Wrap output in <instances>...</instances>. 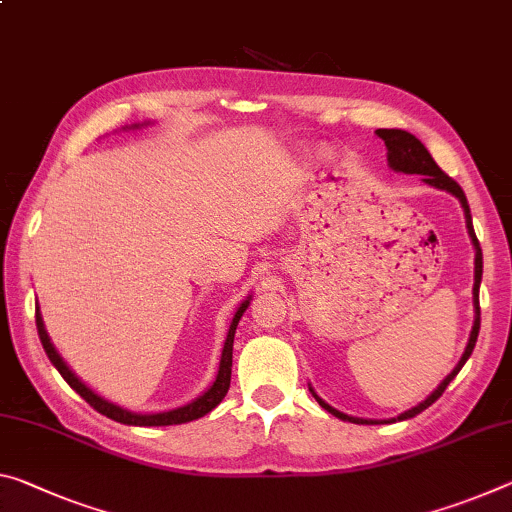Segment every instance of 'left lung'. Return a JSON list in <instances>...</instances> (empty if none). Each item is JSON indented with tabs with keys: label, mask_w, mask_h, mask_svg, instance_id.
<instances>
[{
	"label": "left lung",
	"mask_w": 512,
	"mask_h": 512,
	"mask_svg": "<svg viewBox=\"0 0 512 512\" xmlns=\"http://www.w3.org/2000/svg\"><path fill=\"white\" fill-rule=\"evenodd\" d=\"M376 134L380 139L385 141V148H387V164L396 173H405V175H421L424 177L426 184L435 186V189H442L446 193H451V196H456L462 205V212H465V223H467V232H469V239L474 243V250H476V257H474V326L472 332H469V339H467V346H465V353H462V358L458 360L456 367L453 371L446 376L440 385H437L431 394L426 396L424 401L417 403L415 408L401 412L399 417L394 419H362V417H351V415H344V412H339L337 408H332L326 401L321 399L319 394L314 392L310 387V392L323 410H328L330 415H335L337 419L342 421H351V424H392V421H405V419H412L417 417L419 412H424L428 405H433L437 399H440L442 392L446 389V385L451 383L453 378L458 376V371L465 367V362L469 360V355H472L474 346H476V339H478V330H481V307H478V287H481V278H483V253H481V243L476 239V232H474V225H472V212H469V202L465 198V191L460 189L458 182H453L449 175L444 173V170L435 164V159L431 157V152L426 150V145L421 143L415 134L405 132V129H376Z\"/></svg>",
	"instance_id": "8db88e82"
}]
</instances>
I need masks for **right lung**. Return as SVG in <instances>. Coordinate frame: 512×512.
Instances as JSON below:
<instances>
[{"label":"right lung","instance_id":"obj_1","mask_svg":"<svg viewBox=\"0 0 512 512\" xmlns=\"http://www.w3.org/2000/svg\"><path fill=\"white\" fill-rule=\"evenodd\" d=\"M143 125H150V123H143ZM143 125H132L127 129H139ZM250 300L253 296H248L243 303L237 307V312L232 316V323L230 328H227V337H225V344H223V353H221V362H218V373L214 378V383L209 385L205 392H202L198 399H193L191 403L180 405V408H173V410H164V412H132L123 408V405H116L104 399L97 392H93L91 387H88L84 380H81L75 371H72L66 360L61 358L59 351H56L50 335H47L45 330V321H43V314H40V305L36 303V326H38V335H40V342H43V348L47 353V358L56 367V371L61 373L63 380L75 389V392L84 399L86 403H91L93 408L100 412V415L109 417L113 421H120V424H127V426H175V424H186V421H193V419H200L205 417L207 412H212L218 403L225 399L227 389H230V378H232V344H234V332H237V326L241 321L243 312L248 310Z\"/></svg>","mask_w":512,"mask_h":512}]
</instances>
